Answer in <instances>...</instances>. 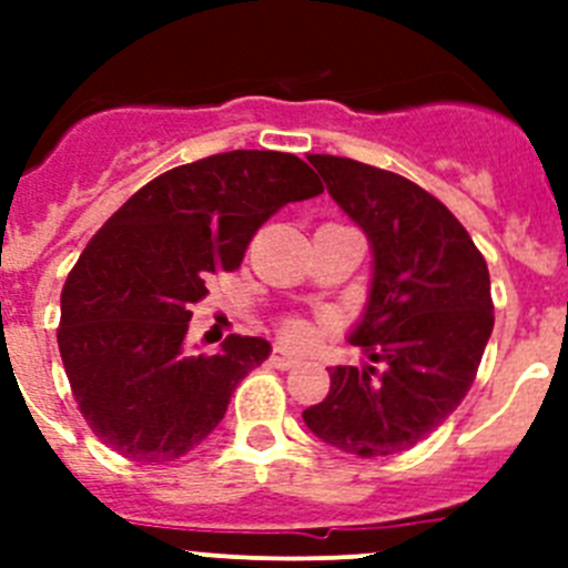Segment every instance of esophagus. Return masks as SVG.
Here are the masks:
<instances>
[{
    "label": "esophagus",
    "instance_id": "34e87169",
    "mask_svg": "<svg viewBox=\"0 0 568 568\" xmlns=\"http://www.w3.org/2000/svg\"><path fill=\"white\" fill-rule=\"evenodd\" d=\"M270 364H273L275 369H290V366L298 364V358H295V355H290L287 349H281V346H275L273 355H270Z\"/></svg>",
    "mask_w": 568,
    "mask_h": 568
}]
</instances>
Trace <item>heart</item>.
Masks as SVG:
<instances>
[{
    "label": "heart",
    "mask_w": 568,
    "mask_h": 568,
    "mask_svg": "<svg viewBox=\"0 0 568 568\" xmlns=\"http://www.w3.org/2000/svg\"><path fill=\"white\" fill-rule=\"evenodd\" d=\"M278 338L290 346H307L313 338V327L304 318H284L278 321Z\"/></svg>",
    "instance_id": "1"
}]
</instances>
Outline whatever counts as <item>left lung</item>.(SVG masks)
<instances>
[{
  "label": "left lung",
  "mask_w": 568,
  "mask_h": 568,
  "mask_svg": "<svg viewBox=\"0 0 568 568\" xmlns=\"http://www.w3.org/2000/svg\"><path fill=\"white\" fill-rule=\"evenodd\" d=\"M373 244L369 304L349 335L369 366H335L304 409L324 444L358 458L404 453L458 409L495 327L489 270L444 202L389 170L310 155Z\"/></svg>",
  "instance_id": "8db88e82"
}]
</instances>
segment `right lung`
Listing matches in <instances>:
<instances>
[{
  "mask_svg": "<svg viewBox=\"0 0 568 568\" xmlns=\"http://www.w3.org/2000/svg\"><path fill=\"white\" fill-rule=\"evenodd\" d=\"M318 193L298 155L230 150L155 175L99 227L64 281L57 338L70 393L104 446L168 464L213 433L270 344L230 335L222 353H190V310L213 275L239 270L270 215Z\"/></svg>",
  "mask_w": 568,
  "mask_h": 568,
  "instance_id": "right-lung-1",
  "label": "right lung"
}]
</instances>
